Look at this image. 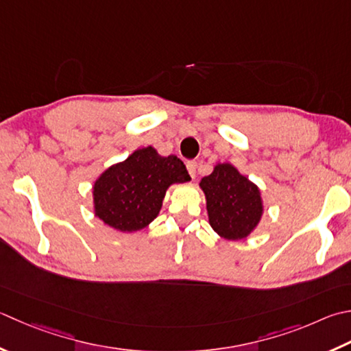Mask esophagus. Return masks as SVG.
I'll return each mask as SVG.
<instances>
[{
  "instance_id": "1",
  "label": "esophagus",
  "mask_w": 351,
  "mask_h": 351,
  "mask_svg": "<svg viewBox=\"0 0 351 351\" xmlns=\"http://www.w3.org/2000/svg\"><path fill=\"white\" fill-rule=\"evenodd\" d=\"M196 169H197V162L196 161H187V170L191 178L196 176Z\"/></svg>"
}]
</instances>
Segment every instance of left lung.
<instances>
[{"label":"left lung","mask_w":351,"mask_h":351,"mask_svg":"<svg viewBox=\"0 0 351 351\" xmlns=\"http://www.w3.org/2000/svg\"><path fill=\"white\" fill-rule=\"evenodd\" d=\"M210 225L219 236L239 240L250 234L262 217V197L256 184L231 164H217L202 178Z\"/></svg>","instance_id":"obj_1"}]
</instances>
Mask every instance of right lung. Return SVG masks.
Returning a JSON list of instances; mask_svg holds the SVG:
<instances>
[{
	"mask_svg": "<svg viewBox=\"0 0 351 351\" xmlns=\"http://www.w3.org/2000/svg\"><path fill=\"white\" fill-rule=\"evenodd\" d=\"M185 181H190L189 171L176 155L138 149L95 181V216L115 230H141L158 216L169 185Z\"/></svg>",
	"mask_w": 351,
	"mask_h": 351,
	"instance_id": "1",
	"label": "right lung"
}]
</instances>
